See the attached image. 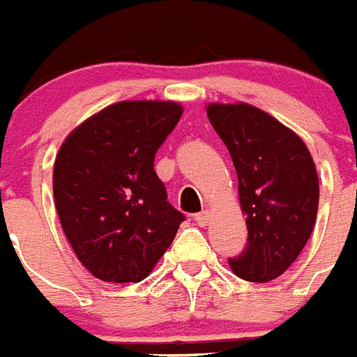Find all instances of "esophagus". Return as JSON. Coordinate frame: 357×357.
<instances>
[{"mask_svg": "<svg viewBox=\"0 0 357 357\" xmlns=\"http://www.w3.org/2000/svg\"><path fill=\"white\" fill-rule=\"evenodd\" d=\"M195 222L200 225V227H204V225H208L209 222V211H200L195 215Z\"/></svg>", "mask_w": 357, "mask_h": 357, "instance_id": "1", "label": "esophagus"}]
</instances>
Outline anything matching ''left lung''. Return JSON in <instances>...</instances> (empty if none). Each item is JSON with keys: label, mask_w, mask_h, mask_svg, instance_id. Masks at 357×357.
I'll return each mask as SVG.
<instances>
[{"label": "left lung", "mask_w": 357, "mask_h": 357, "mask_svg": "<svg viewBox=\"0 0 357 357\" xmlns=\"http://www.w3.org/2000/svg\"><path fill=\"white\" fill-rule=\"evenodd\" d=\"M208 117L233 158L248 224V245L227 261L242 280L271 282L291 267L314 227V160L296 133L255 106L213 102Z\"/></svg>", "instance_id": "8db88e82"}]
</instances>
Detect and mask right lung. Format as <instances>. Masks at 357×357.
<instances>
[{
  "instance_id": "1",
  "label": "right lung",
  "mask_w": 357,
  "mask_h": 357,
  "mask_svg": "<svg viewBox=\"0 0 357 357\" xmlns=\"http://www.w3.org/2000/svg\"><path fill=\"white\" fill-rule=\"evenodd\" d=\"M181 115L169 100H123L86 119L61 146L54 164L61 227L102 282L144 280L184 222L153 169Z\"/></svg>"
}]
</instances>
